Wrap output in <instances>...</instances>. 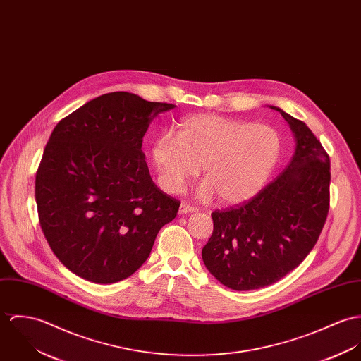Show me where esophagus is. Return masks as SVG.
Masks as SVG:
<instances>
[{
  "label": "esophagus",
  "mask_w": 361,
  "mask_h": 361,
  "mask_svg": "<svg viewBox=\"0 0 361 361\" xmlns=\"http://www.w3.org/2000/svg\"><path fill=\"white\" fill-rule=\"evenodd\" d=\"M197 210H198V209H197L195 206H191V204L183 202V203L180 204L178 213H180V214H184V213H194V212H197Z\"/></svg>",
  "instance_id": "1"
}]
</instances>
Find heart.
Segmentation results:
<instances>
[{"mask_svg": "<svg viewBox=\"0 0 361 361\" xmlns=\"http://www.w3.org/2000/svg\"><path fill=\"white\" fill-rule=\"evenodd\" d=\"M280 152V135L270 126L197 115L181 121L177 134H159L151 147V161L169 192L181 191L200 166L202 197L217 194L224 203H240L262 190Z\"/></svg>", "mask_w": 361, "mask_h": 361, "instance_id": "obj_1", "label": "heart"}]
</instances>
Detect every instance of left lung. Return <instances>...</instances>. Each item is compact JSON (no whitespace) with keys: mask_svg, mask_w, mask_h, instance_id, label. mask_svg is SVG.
Listing matches in <instances>:
<instances>
[{"mask_svg":"<svg viewBox=\"0 0 361 361\" xmlns=\"http://www.w3.org/2000/svg\"><path fill=\"white\" fill-rule=\"evenodd\" d=\"M296 148L289 164L256 197L214 210L213 234L202 249L206 269L235 290L285 277L314 247L329 209V157L306 123L277 106Z\"/></svg>","mask_w":361,"mask_h":361,"instance_id":"8db88e82","label":"left lung"}]
</instances>
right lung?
I'll list each match as a JSON object with an SVG mask.
<instances>
[{
  "mask_svg": "<svg viewBox=\"0 0 361 361\" xmlns=\"http://www.w3.org/2000/svg\"><path fill=\"white\" fill-rule=\"evenodd\" d=\"M173 104L116 91L59 121L36 174L41 230L59 262L84 280L114 283L148 259L180 200L152 181L142 138Z\"/></svg>",
  "mask_w": 361,
  "mask_h": 361,
  "instance_id": "1",
  "label": "right lung"
}]
</instances>
